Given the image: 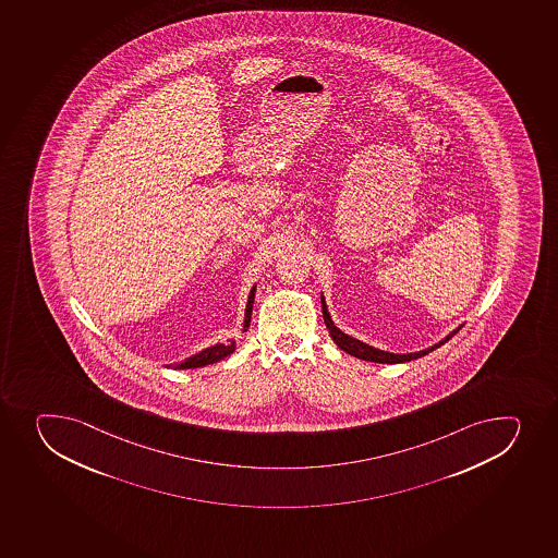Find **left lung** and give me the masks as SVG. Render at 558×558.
<instances>
[{"mask_svg": "<svg viewBox=\"0 0 558 558\" xmlns=\"http://www.w3.org/2000/svg\"><path fill=\"white\" fill-rule=\"evenodd\" d=\"M320 302H322V315H324V322H326L327 329H329V337L332 338V342L337 343L338 348L345 351V353L351 354V356H356L360 360H367V362H375V364H403V362H411V360L420 359V356H425V354L430 353V351H435L436 348H440L441 343H446L449 338L454 337L460 329H462L463 324L454 327L449 335L441 338L440 342L433 343L430 348L422 349V351H414V353H391V351H384V349L373 348L369 343L362 342L359 338L351 337L348 332H343L340 327L332 322L331 315H329V310H327L326 296L324 293H320Z\"/></svg>", "mask_w": 558, "mask_h": 558, "instance_id": "8db88e82", "label": "left lung"}]
</instances>
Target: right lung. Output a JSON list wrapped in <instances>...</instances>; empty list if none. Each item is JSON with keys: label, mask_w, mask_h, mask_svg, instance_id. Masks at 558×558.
Listing matches in <instances>:
<instances>
[{"label": "right lung", "mask_w": 558, "mask_h": 558, "mask_svg": "<svg viewBox=\"0 0 558 558\" xmlns=\"http://www.w3.org/2000/svg\"><path fill=\"white\" fill-rule=\"evenodd\" d=\"M254 296H256V283L251 288L248 293L247 305H245V315H243V332L247 331L248 324H251V315H253ZM236 342L232 340L231 343H215L209 348L202 349L198 353L189 356L180 364H169L167 367L172 369H196V367H204V365L215 364L220 360L226 359L229 354L234 353Z\"/></svg>", "instance_id": "obj_1"}]
</instances>
